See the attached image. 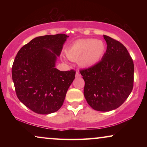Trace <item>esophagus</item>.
<instances>
[{"label":"esophagus","mask_w":147,"mask_h":147,"mask_svg":"<svg viewBox=\"0 0 147 147\" xmlns=\"http://www.w3.org/2000/svg\"><path fill=\"white\" fill-rule=\"evenodd\" d=\"M76 78H79V77H80V74L79 71H76Z\"/></svg>","instance_id":"esophagus-1"}]
</instances>
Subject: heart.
Returning a JSON list of instances; mask_svg holds the SVG:
<instances>
[{
  "label": "heart",
  "instance_id": "obj_1",
  "mask_svg": "<svg viewBox=\"0 0 147 147\" xmlns=\"http://www.w3.org/2000/svg\"><path fill=\"white\" fill-rule=\"evenodd\" d=\"M106 51L104 42L96 39H86L76 41L66 51V55L73 61L78 60L82 67H92L98 63Z\"/></svg>",
  "mask_w": 147,
  "mask_h": 147
}]
</instances>
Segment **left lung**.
<instances>
[{"label": "left lung", "mask_w": 147, "mask_h": 147, "mask_svg": "<svg viewBox=\"0 0 147 147\" xmlns=\"http://www.w3.org/2000/svg\"><path fill=\"white\" fill-rule=\"evenodd\" d=\"M104 38L107 49L101 61L80 71L88 104L97 111L108 112L121 106L131 93L134 63L121 43L106 35Z\"/></svg>", "instance_id": "8db88e82"}]
</instances>
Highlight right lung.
<instances>
[{"mask_svg": "<svg viewBox=\"0 0 147 147\" xmlns=\"http://www.w3.org/2000/svg\"><path fill=\"white\" fill-rule=\"evenodd\" d=\"M69 36L45 35L21 48L12 67V78L19 100L40 114L57 112L63 105L68 88L75 79L74 69L62 71L55 62Z\"/></svg>", "mask_w": 147, "mask_h": 147, "instance_id": "right-lung-1", "label": "right lung"}]
</instances>
